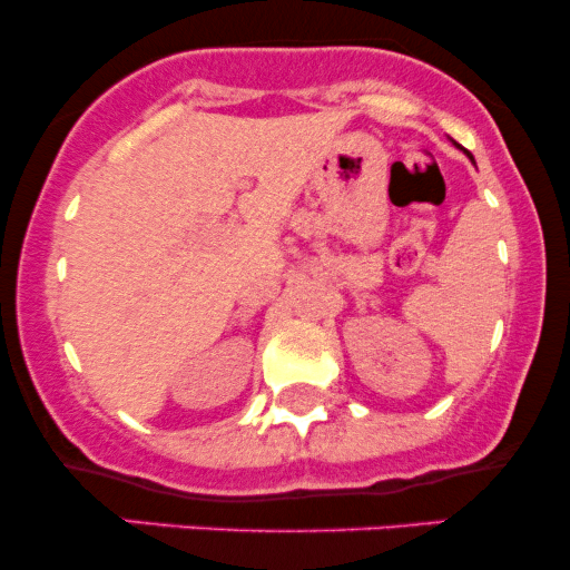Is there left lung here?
Returning a JSON list of instances; mask_svg holds the SVG:
<instances>
[{
    "label": "left lung",
    "mask_w": 570,
    "mask_h": 570,
    "mask_svg": "<svg viewBox=\"0 0 570 570\" xmlns=\"http://www.w3.org/2000/svg\"><path fill=\"white\" fill-rule=\"evenodd\" d=\"M466 155H469V153H466ZM469 158H472V155H469ZM472 160H474V158H472Z\"/></svg>",
    "instance_id": "8db88e82"
}]
</instances>
